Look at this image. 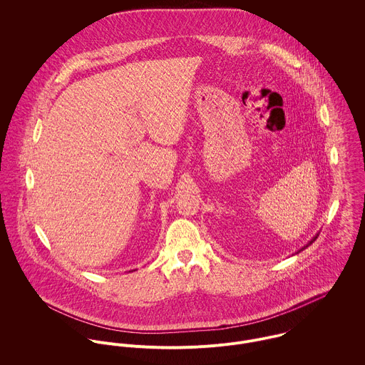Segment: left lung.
Returning a JSON list of instances; mask_svg holds the SVG:
<instances>
[{
    "mask_svg": "<svg viewBox=\"0 0 365 365\" xmlns=\"http://www.w3.org/2000/svg\"><path fill=\"white\" fill-rule=\"evenodd\" d=\"M314 240H316V237H314V239H312V242H311V243H309V245H312L313 242H314Z\"/></svg>",
    "mask_w": 365,
    "mask_h": 365,
    "instance_id": "1",
    "label": "left lung"
}]
</instances>
